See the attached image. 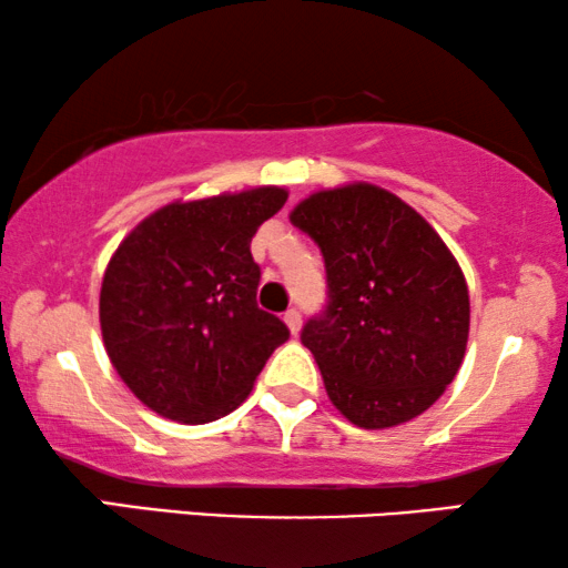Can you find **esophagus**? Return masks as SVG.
I'll return each instance as SVG.
<instances>
[{
  "mask_svg": "<svg viewBox=\"0 0 568 568\" xmlns=\"http://www.w3.org/2000/svg\"><path fill=\"white\" fill-rule=\"evenodd\" d=\"M284 323H286V328H290L292 336H297L300 328H302V315L297 313V310H286Z\"/></svg>",
  "mask_w": 568,
  "mask_h": 568,
  "instance_id": "1",
  "label": "esophagus"
}]
</instances>
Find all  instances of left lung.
<instances>
[{"instance_id": "8db88e82", "label": "left lung", "mask_w": 568, "mask_h": 568, "mask_svg": "<svg viewBox=\"0 0 568 568\" xmlns=\"http://www.w3.org/2000/svg\"><path fill=\"white\" fill-rule=\"evenodd\" d=\"M290 220L328 271L331 305L302 344L333 406L359 429L422 416L468 346V282L453 251L414 206L364 181L310 193Z\"/></svg>"}]
</instances>
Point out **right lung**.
<instances>
[{
  "mask_svg": "<svg viewBox=\"0 0 568 568\" xmlns=\"http://www.w3.org/2000/svg\"><path fill=\"white\" fill-rule=\"evenodd\" d=\"M284 185L170 201L108 261L100 333L123 385L162 418L209 424L253 390L286 325L255 302L251 240L286 204Z\"/></svg>",
  "mask_w": 568,
  "mask_h": 568,
  "instance_id": "add662e5",
  "label": "right lung"
}]
</instances>
